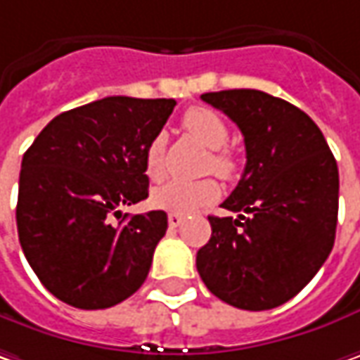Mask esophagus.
Segmentation results:
<instances>
[{"mask_svg":"<svg viewBox=\"0 0 360 360\" xmlns=\"http://www.w3.org/2000/svg\"><path fill=\"white\" fill-rule=\"evenodd\" d=\"M183 219H185V217L179 215V213H169V227H173V229L179 227L181 224H183Z\"/></svg>","mask_w":360,"mask_h":360,"instance_id":"esophagus-1","label":"esophagus"}]
</instances>
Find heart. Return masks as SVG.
Listing matches in <instances>:
<instances>
[{"instance_id":"heart-1","label":"heart","mask_w":360,"mask_h":360,"mask_svg":"<svg viewBox=\"0 0 360 360\" xmlns=\"http://www.w3.org/2000/svg\"><path fill=\"white\" fill-rule=\"evenodd\" d=\"M183 127L187 133L195 136L201 145L213 150L210 161V169H213L221 177H231L236 171V159L231 153H227L221 147L227 143V131L224 118L217 112L203 106H193L185 112ZM165 139L163 133H157L149 141L145 149V171L149 179L159 181L165 173ZM221 195V187L215 179H199V181H167L163 185L155 187L150 193V205L157 210L171 211V213H193L199 207H205L213 201H217Z\"/></svg>"}]
</instances>
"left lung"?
Listing matches in <instances>:
<instances>
[{"label": "left lung", "mask_w": 360, "mask_h": 360, "mask_svg": "<svg viewBox=\"0 0 360 360\" xmlns=\"http://www.w3.org/2000/svg\"><path fill=\"white\" fill-rule=\"evenodd\" d=\"M243 134L245 169L210 215L211 238L197 272L211 294L242 310L288 302L314 278L335 245L338 167L321 129L298 106L262 90L201 94Z\"/></svg>", "instance_id": "8db88e82"}]
</instances>
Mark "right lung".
I'll return each mask as SVG.
<instances>
[{
  "mask_svg": "<svg viewBox=\"0 0 360 360\" xmlns=\"http://www.w3.org/2000/svg\"><path fill=\"white\" fill-rule=\"evenodd\" d=\"M175 104L106 96L52 118L25 150L18 236L32 270L58 300L82 310L110 308L147 280L167 213L129 217L120 207L149 197L145 149Z\"/></svg>",
  "mask_w": 360,
  "mask_h": 360,
  "instance_id": "obj_1",
  "label": "right lung"
}]
</instances>
